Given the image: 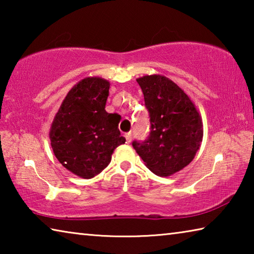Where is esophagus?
<instances>
[{
    "mask_svg": "<svg viewBox=\"0 0 254 254\" xmlns=\"http://www.w3.org/2000/svg\"><path fill=\"white\" fill-rule=\"evenodd\" d=\"M126 139H127V143H131V141H132V133L131 132L126 133Z\"/></svg>",
    "mask_w": 254,
    "mask_h": 254,
    "instance_id": "obj_1",
    "label": "esophagus"
}]
</instances>
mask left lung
I'll return each instance as SVG.
<instances>
[{
    "label": "left lung",
    "mask_w": 254,
    "mask_h": 254,
    "mask_svg": "<svg viewBox=\"0 0 254 254\" xmlns=\"http://www.w3.org/2000/svg\"><path fill=\"white\" fill-rule=\"evenodd\" d=\"M149 112L150 134L132 145L145 166L167 177L194 159L203 140V123L194 103L177 84L160 75L136 79Z\"/></svg>",
    "instance_id": "1"
}]
</instances>
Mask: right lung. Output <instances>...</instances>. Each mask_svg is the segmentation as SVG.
Returning <instances> with one entry per match:
<instances>
[{"label": "right lung", "instance_id": "right-lung-1", "mask_svg": "<svg viewBox=\"0 0 254 254\" xmlns=\"http://www.w3.org/2000/svg\"><path fill=\"white\" fill-rule=\"evenodd\" d=\"M110 83L87 77L63 101L49 137L58 161L81 178H93L111 162L112 153L126 139L119 130L120 115L105 111Z\"/></svg>", "mask_w": 254, "mask_h": 254}]
</instances>
